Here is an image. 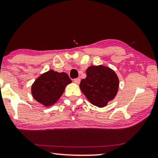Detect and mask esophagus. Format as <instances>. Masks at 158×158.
<instances>
[{
	"label": "esophagus",
	"mask_w": 158,
	"mask_h": 158,
	"mask_svg": "<svg viewBox=\"0 0 158 158\" xmlns=\"http://www.w3.org/2000/svg\"><path fill=\"white\" fill-rule=\"evenodd\" d=\"M80 82H81V79L80 78H75L74 79V83L76 84H79Z\"/></svg>",
	"instance_id": "1"
}]
</instances>
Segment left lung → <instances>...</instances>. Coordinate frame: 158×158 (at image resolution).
<instances>
[{
	"instance_id": "obj_1",
	"label": "left lung",
	"mask_w": 158,
	"mask_h": 158,
	"mask_svg": "<svg viewBox=\"0 0 158 158\" xmlns=\"http://www.w3.org/2000/svg\"><path fill=\"white\" fill-rule=\"evenodd\" d=\"M119 81L115 71L103 65L88 67L86 77L82 79L80 88L90 103L105 107L117 94Z\"/></svg>"
}]
</instances>
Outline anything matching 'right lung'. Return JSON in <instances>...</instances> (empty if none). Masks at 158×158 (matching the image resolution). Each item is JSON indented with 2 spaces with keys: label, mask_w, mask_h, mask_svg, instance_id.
Returning <instances> with one entry per match:
<instances>
[{
  "label": "right lung",
  "mask_w": 158,
  "mask_h": 158,
  "mask_svg": "<svg viewBox=\"0 0 158 158\" xmlns=\"http://www.w3.org/2000/svg\"><path fill=\"white\" fill-rule=\"evenodd\" d=\"M71 83L67 73L49 70L42 73L32 84V96L44 106H51L59 100L66 86Z\"/></svg>",
  "instance_id": "1"
}]
</instances>
